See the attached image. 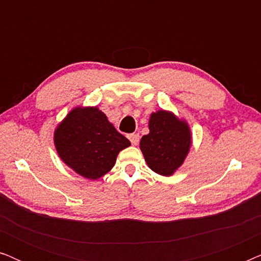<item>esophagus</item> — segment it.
Here are the masks:
<instances>
[{"label":"esophagus","instance_id":"obj_1","mask_svg":"<svg viewBox=\"0 0 261 261\" xmlns=\"http://www.w3.org/2000/svg\"><path fill=\"white\" fill-rule=\"evenodd\" d=\"M128 138H129L132 145L134 146H137L139 144V140H140V135L139 134H130Z\"/></svg>","mask_w":261,"mask_h":261}]
</instances>
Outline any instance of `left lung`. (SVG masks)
Listing matches in <instances>:
<instances>
[{
  "label": "left lung",
  "instance_id": "left-lung-1",
  "mask_svg": "<svg viewBox=\"0 0 261 261\" xmlns=\"http://www.w3.org/2000/svg\"><path fill=\"white\" fill-rule=\"evenodd\" d=\"M149 133L140 141L145 162L152 171L162 176H172L183 165L192 139L185 120L178 119L172 112L158 110L148 121Z\"/></svg>",
  "mask_w": 261,
  "mask_h": 261
}]
</instances>
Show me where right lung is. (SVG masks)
I'll return each instance as SVG.
<instances>
[{"mask_svg":"<svg viewBox=\"0 0 261 261\" xmlns=\"http://www.w3.org/2000/svg\"><path fill=\"white\" fill-rule=\"evenodd\" d=\"M59 158L80 176L96 180L115 165L130 141L119 133L97 107H76L55 130Z\"/></svg>","mask_w":261,"mask_h":261,"instance_id":"1","label":"right lung"}]
</instances>
